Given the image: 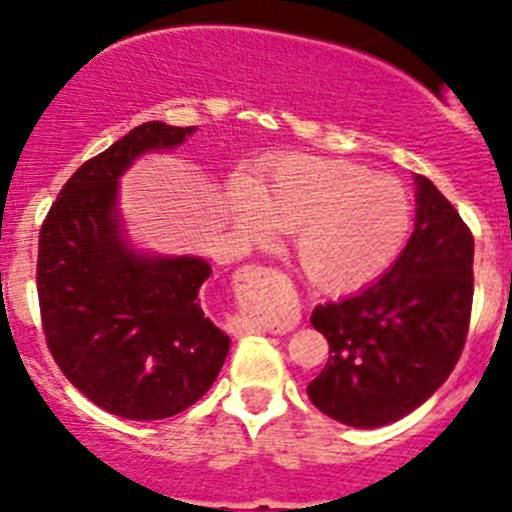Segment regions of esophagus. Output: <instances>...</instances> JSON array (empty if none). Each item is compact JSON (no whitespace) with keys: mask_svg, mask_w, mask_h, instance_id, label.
Returning <instances> with one entry per match:
<instances>
[{"mask_svg":"<svg viewBox=\"0 0 512 512\" xmlns=\"http://www.w3.org/2000/svg\"><path fill=\"white\" fill-rule=\"evenodd\" d=\"M239 331H247V334H255V331H262V329H260V326H257V324H245Z\"/></svg>","mask_w":512,"mask_h":512,"instance_id":"34e87169","label":"esophagus"}]
</instances>
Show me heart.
<instances>
[{"instance_id": "1", "label": "heart", "mask_w": 512, "mask_h": 512, "mask_svg": "<svg viewBox=\"0 0 512 512\" xmlns=\"http://www.w3.org/2000/svg\"><path fill=\"white\" fill-rule=\"evenodd\" d=\"M239 229L255 242L296 234L303 275L347 293L388 273L413 232L411 193L398 178L349 160L290 155L267 165L257 188L234 191Z\"/></svg>"}]
</instances>
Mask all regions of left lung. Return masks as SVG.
Wrapping results in <instances>:
<instances>
[{"label": "left lung", "mask_w": 512, "mask_h": 512, "mask_svg": "<svg viewBox=\"0 0 512 512\" xmlns=\"http://www.w3.org/2000/svg\"><path fill=\"white\" fill-rule=\"evenodd\" d=\"M416 224L403 255L357 296L316 306L329 362L308 398L334 421L377 428L444 385L467 342L474 239L444 193L416 176Z\"/></svg>", "instance_id": "left-lung-1"}]
</instances>
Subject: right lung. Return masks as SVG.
<instances>
[{
	"instance_id": "obj_1",
	"label": "right lung",
	"mask_w": 512,
	"mask_h": 512,
	"mask_svg": "<svg viewBox=\"0 0 512 512\" xmlns=\"http://www.w3.org/2000/svg\"><path fill=\"white\" fill-rule=\"evenodd\" d=\"M193 132L165 122L135 127L68 178L40 229L38 298L50 354L73 388L130 421L186 411L229 352V336L199 301L209 262L132 250L117 211L124 170Z\"/></svg>"
}]
</instances>
